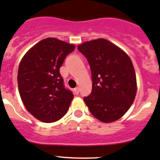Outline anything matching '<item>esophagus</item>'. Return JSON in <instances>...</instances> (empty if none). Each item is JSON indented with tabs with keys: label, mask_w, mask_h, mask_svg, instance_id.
Segmentation results:
<instances>
[{
	"label": "esophagus",
	"mask_w": 160,
	"mask_h": 160,
	"mask_svg": "<svg viewBox=\"0 0 160 160\" xmlns=\"http://www.w3.org/2000/svg\"><path fill=\"white\" fill-rule=\"evenodd\" d=\"M74 92H75V94H77L78 95V93H79V88L78 87H76V88H74Z\"/></svg>",
	"instance_id": "34e87169"
}]
</instances>
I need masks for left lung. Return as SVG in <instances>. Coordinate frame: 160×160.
<instances>
[{
    "instance_id": "1",
    "label": "left lung",
    "mask_w": 160,
    "mask_h": 160,
    "mask_svg": "<svg viewBox=\"0 0 160 160\" xmlns=\"http://www.w3.org/2000/svg\"><path fill=\"white\" fill-rule=\"evenodd\" d=\"M78 50L87 58L92 90L83 98L90 112L103 122L118 120L131 107L136 94V77L130 58L103 38L86 42Z\"/></svg>"
}]
</instances>
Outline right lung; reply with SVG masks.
<instances>
[{
  "mask_svg": "<svg viewBox=\"0 0 160 160\" xmlns=\"http://www.w3.org/2000/svg\"><path fill=\"white\" fill-rule=\"evenodd\" d=\"M74 44L54 38L42 40L20 62L18 83L28 111L44 122H54L68 111L74 95L65 87L59 69Z\"/></svg>",
  "mask_w": 160,
  "mask_h": 160,
  "instance_id": "add662e5",
  "label": "right lung"
}]
</instances>
